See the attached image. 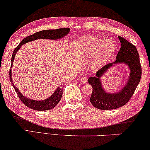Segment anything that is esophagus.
I'll return each instance as SVG.
<instances>
[{"mask_svg": "<svg viewBox=\"0 0 150 150\" xmlns=\"http://www.w3.org/2000/svg\"><path fill=\"white\" fill-rule=\"evenodd\" d=\"M81 81L82 83H86L87 82V79L85 77H81Z\"/></svg>", "mask_w": 150, "mask_h": 150, "instance_id": "obj_1", "label": "esophagus"}]
</instances>
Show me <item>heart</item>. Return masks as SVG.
I'll return each mask as SVG.
<instances>
[{"instance_id": "heart-1", "label": "heart", "mask_w": 150, "mask_h": 150, "mask_svg": "<svg viewBox=\"0 0 150 150\" xmlns=\"http://www.w3.org/2000/svg\"><path fill=\"white\" fill-rule=\"evenodd\" d=\"M80 52L86 57H93L91 65L98 67L106 62L115 52L116 45L110 39L103 40L94 36H86L80 40Z\"/></svg>"}]
</instances>
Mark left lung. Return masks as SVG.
Listing matches in <instances>:
<instances>
[{"label": "left lung", "instance_id": "obj_1", "mask_svg": "<svg viewBox=\"0 0 150 150\" xmlns=\"http://www.w3.org/2000/svg\"><path fill=\"white\" fill-rule=\"evenodd\" d=\"M118 38L121 46L116 61L106 64L97 71L94 77H90L88 79L93 88L89 101L95 108L100 110H112L126 104L132 97L141 79L142 67L137 48L123 38L118 36ZM119 64H124L129 68V78L120 91L115 93H107L102 86L100 78L108 69Z\"/></svg>", "mask_w": 150, "mask_h": 150}]
</instances>
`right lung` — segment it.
Returning a JSON list of instances; mask_svg holds the SVG:
<instances>
[{
  "label": "right lung",
  "instance_id": "1",
  "mask_svg": "<svg viewBox=\"0 0 150 150\" xmlns=\"http://www.w3.org/2000/svg\"><path fill=\"white\" fill-rule=\"evenodd\" d=\"M70 29L69 28H60L57 29V30H42L40 32H36L33 33V35H29V36L26 37L24 38L22 41L20 42V44L18 45L16 48L15 49L13 52L12 58H11V69L9 71V78L11 82V84L14 88L15 91H16L18 97L21 100V101L26 106L29 107L30 108H32L33 110H48L52 109L54 107H55L58 103L61 100L62 96V85L58 87L56 89V90L54 91V93L50 97L46 98L45 100H34L32 99H30V98L25 97L22 93L20 92V91L18 89L17 87H15L14 85V83L12 81V67L13 61L15 59V57L16 55L18 50L21 48V46L23 44H25L28 42L34 41V40H38V39H48V40H57L64 38L69 33Z\"/></svg>",
  "mask_w": 150,
  "mask_h": 150
}]
</instances>
